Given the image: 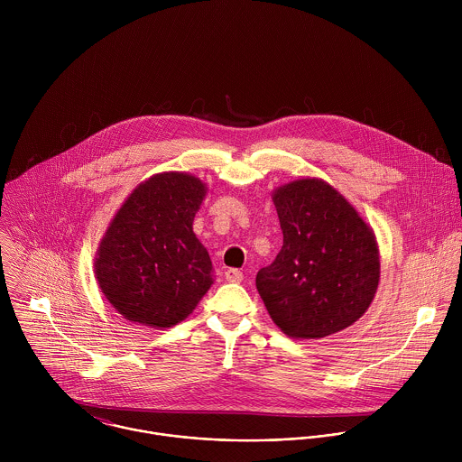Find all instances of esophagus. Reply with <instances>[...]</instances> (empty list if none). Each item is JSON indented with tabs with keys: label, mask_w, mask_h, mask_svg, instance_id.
<instances>
[{
	"label": "esophagus",
	"mask_w": 462,
	"mask_h": 462,
	"mask_svg": "<svg viewBox=\"0 0 462 462\" xmlns=\"http://www.w3.org/2000/svg\"><path fill=\"white\" fill-rule=\"evenodd\" d=\"M226 279L229 282H242L244 281V273L238 268H229V270H226Z\"/></svg>",
	"instance_id": "1"
}]
</instances>
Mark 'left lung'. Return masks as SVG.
Listing matches in <instances>:
<instances>
[{"label":"left lung","mask_w":462,"mask_h":462,"mask_svg":"<svg viewBox=\"0 0 462 462\" xmlns=\"http://www.w3.org/2000/svg\"><path fill=\"white\" fill-rule=\"evenodd\" d=\"M282 247L256 275L273 324L297 339L350 328L370 308L381 277L372 227L329 183L306 178L279 187Z\"/></svg>","instance_id":"1"}]
</instances>
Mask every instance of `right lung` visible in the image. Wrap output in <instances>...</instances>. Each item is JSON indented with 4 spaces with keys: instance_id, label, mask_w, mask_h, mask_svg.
Returning <instances> with one entry per match:
<instances>
[{
    "instance_id": "obj_1",
    "label": "right lung",
    "mask_w": 462,
    "mask_h": 462,
    "mask_svg": "<svg viewBox=\"0 0 462 462\" xmlns=\"http://www.w3.org/2000/svg\"><path fill=\"white\" fill-rule=\"evenodd\" d=\"M206 185L185 172L140 183L110 222L94 263L108 302L130 322L165 329L185 320L213 284L194 233Z\"/></svg>"
}]
</instances>
